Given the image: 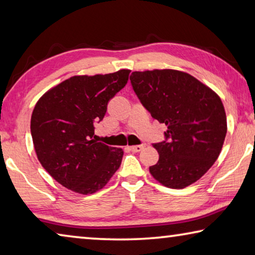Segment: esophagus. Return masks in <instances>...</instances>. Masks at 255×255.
Masks as SVG:
<instances>
[{"label": "esophagus", "instance_id": "1", "mask_svg": "<svg viewBox=\"0 0 255 255\" xmlns=\"http://www.w3.org/2000/svg\"><path fill=\"white\" fill-rule=\"evenodd\" d=\"M145 147H146V144H140L136 146H130L129 149H130L131 152H140V150H143Z\"/></svg>", "mask_w": 255, "mask_h": 255}]
</instances>
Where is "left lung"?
I'll use <instances>...</instances> for the list:
<instances>
[{"label":"left lung","mask_w":255,"mask_h":255,"mask_svg":"<svg viewBox=\"0 0 255 255\" xmlns=\"http://www.w3.org/2000/svg\"><path fill=\"white\" fill-rule=\"evenodd\" d=\"M133 92L154 119L165 124L159 158L150 174L165 187L182 189L208 171L225 140L226 114L221 98L188 73L132 72Z\"/></svg>","instance_id":"left-lung-1"}]
</instances>
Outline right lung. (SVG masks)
Segmentation results:
<instances>
[{"instance_id":"add662e5","label":"right lung","mask_w":255,"mask_h":255,"mask_svg":"<svg viewBox=\"0 0 255 255\" xmlns=\"http://www.w3.org/2000/svg\"><path fill=\"white\" fill-rule=\"evenodd\" d=\"M129 73L73 76L37 102L30 125L34 149L44 169L63 187L91 195L119 169L123 149L98 141L94 125L127 84Z\"/></svg>"}]
</instances>
